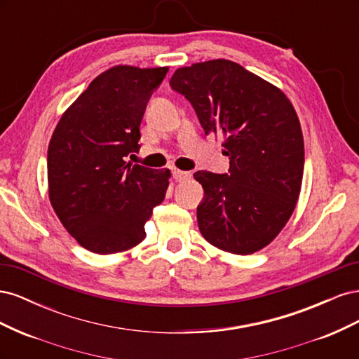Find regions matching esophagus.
<instances>
[{"label":"esophagus","instance_id":"1","mask_svg":"<svg viewBox=\"0 0 359 359\" xmlns=\"http://www.w3.org/2000/svg\"><path fill=\"white\" fill-rule=\"evenodd\" d=\"M190 177H191L190 172L173 169V178H175V181H184V180H189Z\"/></svg>","mask_w":359,"mask_h":359}]
</instances>
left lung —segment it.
Wrapping results in <instances>:
<instances>
[{
    "label": "left lung",
    "instance_id": "8db88e82",
    "mask_svg": "<svg viewBox=\"0 0 359 359\" xmlns=\"http://www.w3.org/2000/svg\"><path fill=\"white\" fill-rule=\"evenodd\" d=\"M172 90L191 103L205 135L223 136L229 172L198 170L202 236L233 255L266 247L295 210L304 172L298 115L276 85L229 60L181 67Z\"/></svg>",
    "mask_w": 359,
    "mask_h": 359
}]
</instances>
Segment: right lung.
<instances>
[{
  "mask_svg": "<svg viewBox=\"0 0 359 359\" xmlns=\"http://www.w3.org/2000/svg\"><path fill=\"white\" fill-rule=\"evenodd\" d=\"M168 67L114 66L62 114L48 148L53 211L83 248L121 253L145 240V223L165 199L169 169L126 163L137 153L149 95Z\"/></svg>",
  "mask_w": 359,
  "mask_h": 359,
  "instance_id": "right-lung-1",
  "label": "right lung"
}]
</instances>
